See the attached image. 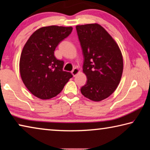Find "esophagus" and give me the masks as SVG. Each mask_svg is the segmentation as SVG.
Returning a JSON list of instances; mask_svg holds the SVG:
<instances>
[{
    "label": "esophagus",
    "instance_id": "esophagus-1",
    "mask_svg": "<svg viewBox=\"0 0 150 150\" xmlns=\"http://www.w3.org/2000/svg\"><path fill=\"white\" fill-rule=\"evenodd\" d=\"M78 73H79V70H78L76 68H74L72 71V74L74 76H76Z\"/></svg>",
    "mask_w": 150,
    "mask_h": 150
}]
</instances>
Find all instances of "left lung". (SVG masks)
Listing matches in <instances>:
<instances>
[{
	"instance_id": "1",
	"label": "left lung",
	"mask_w": 150,
	"mask_h": 150,
	"mask_svg": "<svg viewBox=\"0 0 150 150\" xmlns=\"http://www.w3.org/2000/svg\"><path fill=\"white\" fill-rule=\"evenodd\" d=\"M82 54L83 72L87 82L81 88L83 96L99 102L117 87L123 72V58L118 45L98 24L76 26Z\"/></svg>"
}]
</instances>
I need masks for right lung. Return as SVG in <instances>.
<instances>
[{"instance_id": "right-lung-1", "label": "right lung", "mask_w": 150, "mask_h": 150, "mask_svg": "<svg viewBox=\"0 0 150 150\" xmlns=\"http://www.w3.org/2000/svg\"><path fill=\"white\" fill-rule=\"evenodd\" d=\"M72 31V27H42L34 32L24 45L20 73L27 89L36 97L42 100L55 97L72 77L70 72L63 71L64 61L54 56L56 48Z\"/></svg>"}]
</instances>
